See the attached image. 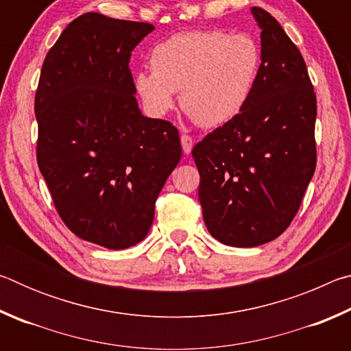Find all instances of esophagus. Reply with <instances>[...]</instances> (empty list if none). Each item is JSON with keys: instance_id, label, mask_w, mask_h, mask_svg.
I'll return each mask as SVG.
<instances>
[{"instance_id": "1", "label": "esophagus", "mask_w": 351, "mask_h": 351, "mask_svg": "<svg viewBox=\"0 0 351 351\" xmlns=\"http://www.w3.org/2000/svg\"><path fill=\"white\" fill-rule=\"evenodd\" d=\"M181 145H182V152L186 153V154H189L190 152H192V148H193V139L190 138V136H187V134H182L181 136Z\"/></svg>"}]
</instances>
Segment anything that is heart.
I'll list each match as a JSON object with an SVG mask.
<instances>
[{
  "label": "heart",
  "instance_id": "obj_1",
  "mask_svg": "<svg viewBox=\"0 0 351 351\" xmlns=\"http://www.w3.org/2000/svg\"><path fill=\"white\" fill-rule=\"evenodd\" d=\"M261 47L252 35L199 29L171 35L150 52L153 71L134 74V90L154 117L175 106L201 127L217 128L239 117L252 99L261 69Z\"/></svg>",
  "mask_w": 351,
  "mask_h": 351
}]
</instances>
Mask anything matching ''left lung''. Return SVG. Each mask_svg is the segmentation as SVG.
<instances>
[{
	"instance_id": "8db88e82",
	"label": "left lung",
	"mask_w": 351,
	"mask_h": 351,
	"mask_svg": "<svg viewBox=\"0 0 351 351\" xmlns=\"http://www.w3.org/2000/svg\"><path fill=\"white\" fill-rule=\"evenodd\" d=\"M251 14L263 57L251 102L192 150L206 228L235 247L283 234L316 170V94L304 57L274 16Z\"/></svg>"
}]
</instances>
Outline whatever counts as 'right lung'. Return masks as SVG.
<instances>
[{
	"label": "right lung",
	"mask_w": 351,
	"mask_h": 351,
	"mask_svg": "<svg viewBox=\"0 0 351 351\" xmlns=\"http://www.w3.org/2000/svg\"><path fill=\"white\" fill-rule=\"evenodd\" d=\"M153 25L88 12L51 47L35 94L37 161L64 224L94 245L145 239L181 159L178 130L139 110L128 62Z\"/></svg>",
	"instance_id": "1"
}]
</instances>
